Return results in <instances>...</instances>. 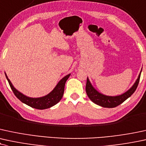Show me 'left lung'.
<instances>
[{
    "instance_id": "obj_1",
    "label": "left lung",
    "mask_w": 146,
    "mask_h": 146,
    "mask_svg": "<svg viewBox=\"0 0 146 146\" xmlns=\"http://www.w3.org/2000/svg\"><path fill=\"white\" fill-rule=\"evenodd\" d=\"M142 70V69H141ZM141 70L140 71L137 79L134 84L126 92L120 95L117 96H108L99 92L93 87L91 82L89 80L88 78H87L86 86V91L87 95L91 101L95 104L103 107V108H113L118 106L119 105L122 104L124 101H126L128 98H129L137 88L139 82L140 76H141Z\"/></svg>"
}]
</instances>
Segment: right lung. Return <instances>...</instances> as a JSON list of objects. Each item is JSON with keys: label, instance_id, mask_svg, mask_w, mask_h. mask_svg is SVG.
<instances>
[{"label": "right lung", "instance_id": "1", "mask_svg": "<svg viewBox=\"0 0 146 146\" xmlns=\"http://www.w3.org/2000/svg\"><path fill=\"white\" fill-rule=\"evenodd\" d=\"M70 75L71 74L69 73V74L66 75V76L61 79L58 82V83L57 84V85L56 86V87L53 89V90L51 91L47 95L41 96V97L32 98L24 95L20 91L17 90L13 86L11 81L9 80L6 73H5V76H6L7 80L9 84L10 87H11V90H13L14 94L16 96L17 99L24 104L29 105L31 108L37 109V110H45V109L50 108L51 107L57 104L60 101L62 98L63 94H64L65 83Z\"/></svg>", "mask_w": 146, "mask_h": 146}]
</instances>
